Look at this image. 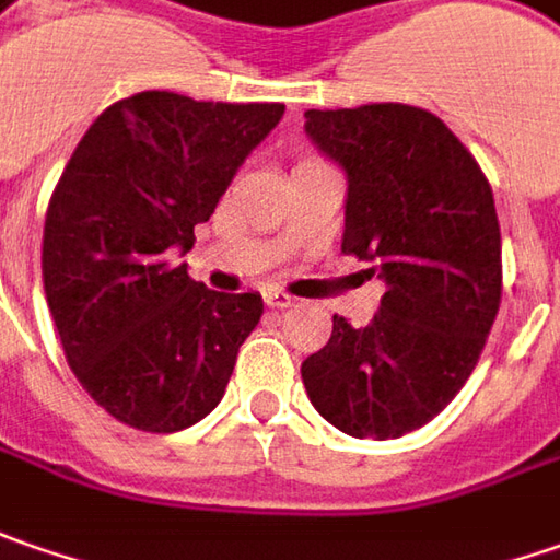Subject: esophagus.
Segmentation results:
<instances>
[{
	"label": "esophagus",
	"mask_w": 560,
	"mask_h": 560,
	"mask_svg": "<svg viewBox=\"0 0 560 560\" xmlns=\"http://www.w3.org/2000/svg\"><path fill=\"white\" fill-rule=\"evenodd\" d=\"M262 303H266L269 310H288V306H294V298H291V294H281V291H266V294H262Z\"/></svg>",
	"instance_id": "1"
}]
</instances>
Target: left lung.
Returning <instances> with one entry per match:
<instances>
[{"label": "left lung", "mask_w": 560, "mask_h": 560, "mask_svg": "<svg viewBox=\"0 0 560 560\" xmlns=\"http://www.w3.org/2000/svg\"><path fill=\"white\" fill-rule=\"evenodd\" d=\"M306 136L347 176L340 250L384 279L375 318L335 316L300 375L316 412L350 436L428 424L471 377L502 300L492 188L440 117L412 105L306 110Z\"/></svg>", "instance_id": "1"}]
</instances>
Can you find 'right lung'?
<instances>
[{
	"label": "right lung",
	"instance_id": "add662e5",
	"mask_svg": "<svg viewBox=\"0 0 560 560\" xmlns=\"http://www.w3.org/2000/svg\"><path fill=\"white\" fill-rule=\"evenodd\" d=\"M281 114L139 92L98 114L55 185L49 313L83 390L129 428L173 434L220 406L262 298L210 291L173 257Z\"/></svg>",
	"mask_w": 560,
	"mask_h": 560
}]
</instances>
